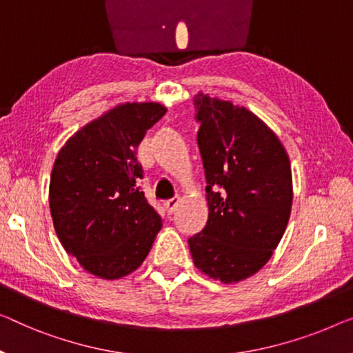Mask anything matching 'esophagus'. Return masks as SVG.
Segmentation results:
<instances>
[{
    "mask_svg": "<svg viewBox=\"0 0 353 353\" xmlns=\"http://www.w3.org/2000/svg\"><path fill=\"white\" fill-rule=\"evenodd\" d=\"M179 201H181V199H179V196H174V198H171V199H166V201H165L166 212H168V214L174 212L176 208H177V204H179Z\"/></svg>",
    "mask_w": 353,
    "mask_h": 353,
    "instance_id": "1",
    "label": "esophagus"
}]
</instances>
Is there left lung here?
I'll return each mask as SVG.
<instances>
[{"mask_svg":"<svg viewBox=\"0 0 353 353\" xmlns=\"http://www.w3.org/2000/svg\"><path fill=\"white\" fill-rule=\"evenodd\" d=\"M208 223L188 239L194 266L223 283L261 270L290 219V160L274 131L233 103L198 93Z\"/></svg>","mask_w":353,"mask_h":353,"instance_id":"1","label":"left lung"}]
</instances>
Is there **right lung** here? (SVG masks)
I'll return each instance as SVG.
<instances>
[{"label": "right lung", "instance_id": "add662e5", "mask_svg": "<svg viewBox=\"0 0 353 353\" xmlns=\"http://www.w3.org/2000/svg\"><path fill=\"white\" fill-rule=\"evenodd\" d=\"M166 114L159 103H125L72 134L57 155L49 204L61 245L83 270L120 279L145 260L161 219L141 192L136 149Z\"/></svg>", "mask_w": 353, "mask_h": 353}]
</instances>
